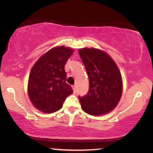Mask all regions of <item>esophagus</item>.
<instances>
[{"label":"esophagus","mask_w":153,"mask_h":153,"mask_svg":"<svg viewBox=\"0 0 153 153\" xmlns=\"http://www.w3.org/2000/svg\"><path fill=\"white\" fill-rule=\"evenodd\" d=\"M73 92H74V94L77 92V90H76V86L75 85H73Z\"/></svg>","instance_id":"34e87169"}]
</instances>
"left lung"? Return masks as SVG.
Masks as SVG:
<instances>
[{
    "label": "left lung",
    "instance_id": "1",
    "mask_svg": "<svg viewBox=\"0 0 153 153\" xmlns=\"http://www.w3.org/2000/svg\"><path fill=\"white\" fill-rule=\"evenodd\" d=\"M89 79V90L80 97L82 109L91 115L111 111L122 94V79L114 61L106 52L94 48L78 51Z\"/></svg>",
    "mask_w": 153,
    "mask_h": 153
}]
</instances>
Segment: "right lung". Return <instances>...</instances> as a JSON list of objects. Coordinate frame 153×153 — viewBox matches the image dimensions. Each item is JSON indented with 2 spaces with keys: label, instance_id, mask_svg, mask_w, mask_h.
I'll list each match as a JSON object with an SVG mask.
<instances>
[{
  "label": "right lung",
  "instance_id": "obj_1",
  "mask_svg": "<svg viewBox=\"0 0 153 153\" xmlns=\"http://www.w3.org/2000/svg\"><path fill=\"white\" fill-rule=\"evenodd\" d=\"M73 53L71 48L56 47L43 54L31 70L28 94L35 108L50 114L62 108L66 98L73 93L66 82L65 65Z\"/></svg>",
  "mask_w": 153,
  "mask_h": 153
}]
</instances>
